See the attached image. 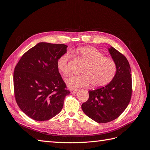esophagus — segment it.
<instances>
[{
  "label": "esophagus",
  "instance_id": "34e87169",
  "mask_svg": "<svg viewBox=\"0 0 150 150\" xmlns=\"http://www.w3.org/2000/svg\"><path fill=\"white\" fill-rule=\"evenodd\" d=\"M78 91V89H71V90H70V92H71V93H72V94H76Z\"/></svg>",
  "mask_w": 150,
  "mask_h": 150
}]
</instances>
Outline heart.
I'll return each instance as SVG.
<instances>
[{"mask_svg":"<svg viewBox=\"0 0 150 150\" xmlns=\"http://www.w3.org/2000/svg\"><path fill=\"white\" fill-rule=\"evenodd\" d=\"M79 57L86 65L81 71V75H76L66 79L70 88L85 87L91 83L94 88H101L110 83L116 72V64L112 59L106 57L98 50L84 47L77 51ZM72 54L67 52L63 54L57 61L58 71L64 76L70 74L69 62Z\"/></svg>","mask_w":150,"mask_h":150,"instance_id":"heart-1","label":"heart"}]
</instances>
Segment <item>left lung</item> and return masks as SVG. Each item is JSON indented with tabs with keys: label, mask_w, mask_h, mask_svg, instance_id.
Returning a JSON list of instances; mask_svg holds the SVG:
<instances>
[{
	"label": "left lung",
	"mask_w": 150,
	"mask_h": 150,
	"mask_svg": "<svg viewBox=\"0 0 150 150\" xmlns=\"http://www.w3.org/2000/svg\"><path fill=\"white\" fill-rule=\"evenodd\" d=\"M116 64V72L111 82L104 87L89 91L88 100L81 108L85 114L99 123L118 117L128 106L132 94V79L129 62L114 47L108 49Z\"/></svg>",
	"instance_id": "8db88e82"
}]
</instances>
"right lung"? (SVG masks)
Masks as SVG:
<instances>
[{"mask_svg":"<svg viewBox=\"0 0 150 150\" xmlns=\"http://www.w3.org/2000/svg\"><path fill=\"white\" fill-rule=\"evenodd\" d=\"M67 46L40 42L22 56L13 71L16 102L30 118L43 121L61 111L70 94L57 67V61Z\"/></svg>","mask_w":150,"mask_h":150,"instance_id":"add662e5","label":"right lung"}]
</instances>
